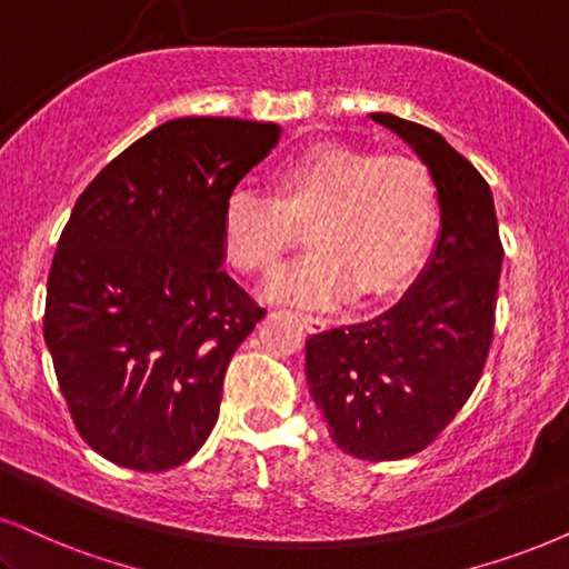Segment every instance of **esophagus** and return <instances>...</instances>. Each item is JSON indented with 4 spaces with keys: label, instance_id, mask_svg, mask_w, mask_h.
<instances>
[{
    "label": "esophagus",
    "instance_id": "obj_1",
    "mask_svg": "<svg viewBox=\"0 0 569 569\" xmlns=\"http://www.w3.org/2000/svg\"><path fill=\"white\" fill-rule=\"evenodd\" d=\"M299 320L305 322V328L312 330V333H318V330L328 326L326 318H320V315H309V312H299Z\"/></svg>",
    "mask_w": 569,
    "mask_h": 569
}]
</instances>
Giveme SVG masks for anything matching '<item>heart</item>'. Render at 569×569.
<instances>
[{"label":"heart","instance_id":"heart-1","mask_svg":"<svg viewBox=\"0 0 569 569\" xmlns=\"http://www.w3.org/2000/svg\"><path fill=\"white\" fill-rule=\"evenodd\" d=\"M299 228L315 249L272 280V299H380L407 283L433 239V176L412 154L320 143L272 176V201L247 191L228 199L222 249L233 268L268 278L299 243Z\"/></svg>","mask_w":569,"mask_h":569}]
</instances>
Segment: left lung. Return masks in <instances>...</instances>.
Wrapping results in <instances>:
<instances>
[{"instance_id": "obj_1", "label": "left lung", "mask_w": 569, "mask_h": 569, "mask_svg": "<svg viewBox=\"0 0 569 569\" xmlns=\"http://www.w3.org/2000/svg\"><path fill=\"white\" fill-rule=\"evenodd\" d=\"M428 164L441 233L417 283L368 322L307 338V380L338 449L391 462L428 449L476 391L493 341L505 247L486 178L441 133L370 114Z\"/></svg>"}]
</instances>
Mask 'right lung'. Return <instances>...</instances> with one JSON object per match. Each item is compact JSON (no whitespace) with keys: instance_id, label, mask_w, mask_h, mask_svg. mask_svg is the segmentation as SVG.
Wrapping results in <instances>:
<instances>
[{"instance_id":"1","label":"right lung","mask_w":569,"mask_h":569,"mask_svg":"<svg viewBox=\"0 0 569 569\" xmlns=\"http://www.w3.org/2000/svg\"><path fill=\"white\" fill-rule=\"evenodd\" d=\"M280 126L178 118L78 197L47 280L44 338L78 433L139 472L183 465L264 309L220 270L222 210Z\"/></svg>"}]
</instances>
